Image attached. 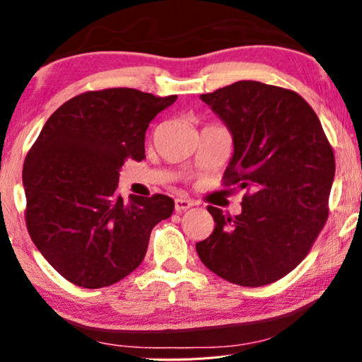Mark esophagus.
Instances as JSON below:
<instances>
[{
	"label": "esophagus",
	"mask_w": 362,
	"mask_h": 362,
	"mask_svg": "<svg viewBox=\"0 0 362 362\" xmlns=\"http://www.w3.org/2000/svg\"><path fill=\"white\" fill-rule=\"evenodd\" d=\"M194 206V201L192 199H185V198H177L175 199V211L177 212H182V211H187L189 207Z\"/></svg>",
	"instance_id": "obj_1"
}]
</instances>
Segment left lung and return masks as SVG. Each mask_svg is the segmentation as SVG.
I'll list each match as a JSON object with an SVG mask.
<instances>
[{
	"instance_id": "obj_1",
	"label": "left lung",
	"mask_w": 362,
	"mask_h": 362,
	"mask_svg": "<svg viewBox=\"0 0 362 362\" xmlns=\"http://www.w3.org/2000/svg\"><path fill=\"white\" fill-rule=\"evenodd\" d=\"M199 99L233 137L225 185L247 193L235 217L207 206L216 228L196 252L233 284H272L305 259L326 223L332 146L315 110L293 90L238 81Z\"/></svg>"
}]
</instances>
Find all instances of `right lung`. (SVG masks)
I'll return each instance as SVG.
<instances>
[{"label": "right lung", "instance_id": "1", "mask_svg": "<svg viewBox=\"0 0 362 362\" xmlns=\"http://www.w3.org/2000/svg\"><path fill=\"white\" fill-rule=\"evenodd\" d=\"M177 95L90 90L46 121L23 163L27 228L42 257L70 283L99 289L132 273L153 226L174 212L166 194L116 192L126 159L145 158V132Z\"/></svg>", "mask_w": 362, "mask_h": 362}]
</instances>
